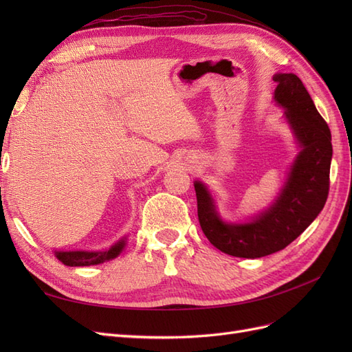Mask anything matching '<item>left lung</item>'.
I'll return each mask as SVG.
<instances>
[{"label":"left lung","mask_w":352,"mask_h":352,"mask_svg":"<svg viewBox=\"0 0 352 352\" xmlns=\"http://www.w3.org/2000/svg\"><path fill=\"white\" fill-rule=\"evenodd\" d=\"M274 102L285 109L300 153L280 192L272 204L243 223L225 221L207 185L195 180L198 220L207 239L221 252L241 258H260L278 252L311 225L326 204L332 162V135L323 117L294 73H276Z\"/></svg>","instance_id":"8db88e82"}]
</instances>
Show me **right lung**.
Here are the masks:
<instances>
[{"mask_svg":"<svg viewBox=\"0 0 352 352\" xmlns=\"http://www.w3.org/2000/svg\"><path fill=\"white\" fill-rule=\"evenodd\" d=\"M127 238L123 236L122 239L117 241L109 250L102 251H54L56 257L65 264L70 265V267H82V265H95L101 264L104 261H110L116 258L117 255H120L122 251L126 247Z\"/></svg>","mask_w":352,"mask_h":352,"instance_id":"obj_1","label":"right lung"}]
</instances>
